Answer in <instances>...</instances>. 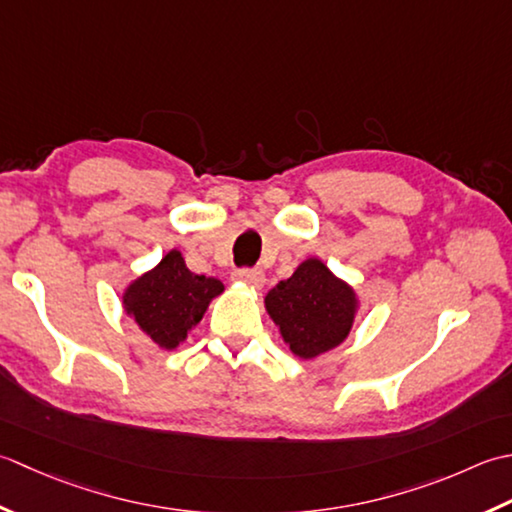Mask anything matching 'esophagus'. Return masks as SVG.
<instances>
[{
	"label": "esophagus",
	"instance_id": "1",
	"mask_svg": "<svg viewBox=\"0 0 512 512\" xmlns=\"http://www.w3.org/2000/svg\"><path fill=\"white\" fill-rule=\"evenodd\" d=\"M234 280L254 287V289H260L265 285V274H263V269H238V271H234Z\"/></svg>",
	"mask_w": 512,
	"mask_h": 512
}]
</instances>
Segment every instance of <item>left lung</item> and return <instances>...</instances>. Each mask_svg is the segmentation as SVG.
<instances>
[{"label": "left lung", "instance_id": "obj_1", "mask_svg": "<svg viewBox=\"0 0 512 512\" xmlns=\"http://www.w3.org/2000/svg\"><path fill=\"white\" fill-rule=\"evenodd\" d=\"M265 311L294 356L314 360L349 338L360 298L320 258H307L267 291Z\"/></svg>", "mask_w": 512, "mask_h": 512}]
</instances>
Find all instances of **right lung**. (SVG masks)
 Instances as JSON below:
<instances>
[{"label":"right lung","mask_w":512,"mask_h":512,"mask_svg":"<svg viewBox=\"0 0 512 512\" xmlns=\"http://www.w3.org/2000/svg\"><path fill=\"white\" fill-rule=\"evenodd\" d=\"M223 291L221 280L194 274L179 249H170L150 271L123 289L121 305L125 316L132 318L156 347L174 351Z\"/></svg>","instance_id":"1"}]
</instances>
